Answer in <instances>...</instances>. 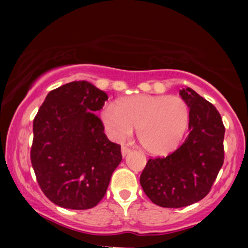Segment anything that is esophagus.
I'll list each match as a JSON object with an SVG mask.
<instances>
[{
    "instance_id": "1",
    "label": "esophagus",
    "mask_w": 248,
    "mask_h": 248,
    "mask_svg": "<svg viewBox=\"0 0 248 248\" xmlns=\"http://www.w3.org/2000/svg\"><path fill=\"white\" fill-rule=\"evenodd\" d=\"M130 151H131L130 148L125 147V145H123V147H122V155H123V157H125V155H126Z\"/></svg>"
}]
</instances>
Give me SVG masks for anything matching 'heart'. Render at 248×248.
<instances>
[{
  "label": "heart",
  "instance_id": "b5f03b06",
  "mask_svg": "<svg viewBox=\"0 0 248 248\" xmlns=\"http://www.w3.org/2000/svg\"><path fill=\"white\" fill-rule=\"evenodd\" d=\"M101 121L109 137L123 142L137 127L139 143L154 155L174 151L184 138L189 123L187 104L176 96L139 94L107 105Z\"/></svg>",
  "mask_w": 248,
  "mask_h": 248
}]
</instances>
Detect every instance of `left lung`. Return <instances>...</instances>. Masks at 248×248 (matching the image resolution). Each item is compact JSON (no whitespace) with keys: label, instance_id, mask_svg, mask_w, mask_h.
<instances>
[{"label":"left lung","instance_id":"1","mask_svg":"<svg viewBox=\"0 0 248 248\" xmlns=\"http://www.w3.org/2000/svg\"><path fill=\"white\" fill-rule=\"evenodd\" d=\"M189 108L188 137L166 158L149 159L140 184L162 208H183L202 200L223 165L225 126L219 111L191 88L179 90Z\"/></svg>","mask_w":248,"mask_h":248}]
</instances>
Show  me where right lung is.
<instances>
[{
  "instance_id": "add662e5",
  "label": "right lung",
  "mask_w": 248,
  "mask_h": 248,
  "mask_svg": "<svg viewBox=\"0 0 248 248\" xmlns=\"http://www.w3.org/2000/svg\"><path fill=\"white\" fill-rule=\"evenodd\" d=\"M108 99L88 81L50 91L35 120L30 159L47 198L65 209L96 206L122 161L121 145L108 140L93 113Z\"/></svg>"
}]
</instances>
